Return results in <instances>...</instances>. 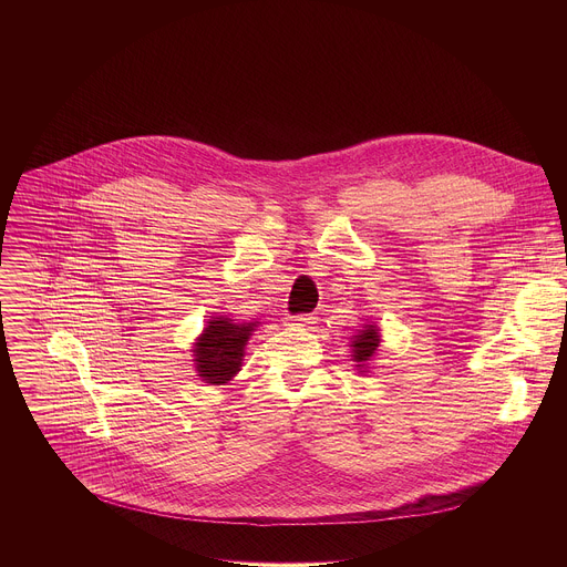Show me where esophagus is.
Here are the masks:
<instances>
[{"label":"esophagus","instance_id":"esophagus-1","mask_svg":"<svg viewBox=\"0 0 567 567\" xmlns=\"http://www.w3.org/2000/svg\"><path fill=\"white\" fill-rule=\"evenodd\" d=\"M315 323V317L310 315H299V317H290L288 324L290 327H308V324Z\"/></svg>","mask_w":567,"mask_h":567}]
</instances>
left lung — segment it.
<instances>
[{
  "label": "left lung",
  "instance_id": "1",
  "mask_svg": "<svg viewBox=\"0 0 567 567\" xmlns=\"http://www.w3.org/2000/svg\"><path fill=\"white\" fill-rule=\"evenodd\" d=\"M382 336H380V327L371 323L367 319V323L362 324L360 329H355V336H351V360L355 362L358 373H369V364L375 360V353L380 349Z\"/></svg>",
  "mask_w": 567,
  "mask_h": 567
}]
</instances>
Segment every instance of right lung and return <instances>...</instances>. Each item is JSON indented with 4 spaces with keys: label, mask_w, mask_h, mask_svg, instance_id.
Returning <instances> with one entry per match:
<instances>
[{
    "label": "right lung",
    "mask_w": 567,
    "mask_h": 567,
    "mask_svg": "<svg viewBox=\"0 0 567 567\" xmlns=\"http://www.w3.org/2000/svg\"><path fill=\"white\" fill-rule=\"evenodd\" d=\"M259 321L212 317L198 333L192 353L198 378L209 386H223L243 371L244 349Z\"/></svg>",
    "instance_id": "1"
}]
</instances>
